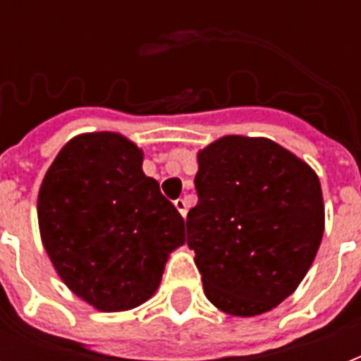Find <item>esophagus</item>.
Masks as SVG:
<instances>
[{
  "label": "esophagus",
  "mask_w": 361,
  "mask_h": 361,
  "mask_svg": "<svg viewBox=\"0 0 361 361\" xmlns=\"http://www.w3.org/2000/svg\"><path fill=\"white\" fill-rule=\"evenodd\" d=\"M174 206H176V209L180 212L181 217H185V215H187V202H185V200H183V198H176Z\"/></svg>",
  "instance_id": "obj_1"
}]
</instances>
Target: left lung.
<instances>
[{
  "mask_svg": "<svg viewBox=\"0 0 361 361\" xmlns=\"http://www.w3.org/2000/svg\"><path fill=\"white\" fill-rule=\"evenodd\" d=\"M195 187L187 245L206 298L234 317L277 307L302 283L324 234L317 174L268 138L231 135L198 152Z\"/></svg>",
  "mask_w": 361,
  "mask_h": 361,
  "instance_id": "1",
  "label": "left lung"
}]
</instances>
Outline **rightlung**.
<instances>
[{
	"instance_id": "add662e5",
	"label": "right lung",
	"mask_w": 361,
	"mask_h": 361,
	"mask_svg": "<svg viewBox=\"0 0 361 361\" xmlns=\"http://www.w3.org/2000/svg\"><path fill=\"white\" fill-rule=\"evenodd\" d=\"M42 245L63 283L104 313L153 296L183 219L142 172V152L116 133L73 138L54 159L37 202Z\"/></svg>"
}]
</instances>
